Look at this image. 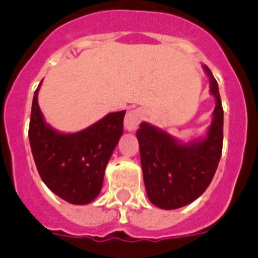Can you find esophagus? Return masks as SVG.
I'll list each match as a JSON object with an SVG mask.
<instances>
[{
    "instance_id": "obj_1",
    "label": "esophagus",
    "mask_w": 258,
    "mask_h": 258,
    "mask_svg": "<svg viewBox=\"0 0 258 258\" xmlns=\"http://www.w3.org/2000/svg\"><path fill=\"white\" fill-rule=\"evenodd\" d=\"M143 118V113L141 109H132L129 112L126 113L125 116V120H124V126L126 131L129 132H133L136 131L140 122L142 121Z\"/></svg>"
}]
</instances>
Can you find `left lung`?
Here are the masks:
<instances>
[{
	"instance_id": "8db88e82",
	"label": "left lung",
	"mask_w": 258,
	"mask_h": 258,
	"mask_svg": "<svg viewBox=\"0 0 258 258\" xmlns=\"http://www.w3.org/2000/svg\"><path fill=\"white\" fill-rule=\"evenodd\" d=\"M203 68L216 99L213 120L206 137L183 143L149 122H141L137 131L146 192L150 202L161 209L181 208L197 200L212 182L220 163L222 103L217 81L207 66Z\"/></svg>"
}]
</instances>
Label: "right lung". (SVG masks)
<instances>
[{"label": "right lung", "instance_id": "right-lung-1", "mask_svg": "<svg viewBox=\"0 0 258 258\" xmlns=\"http://www.w3.org/2000/svg\"><path fill=\"white\" fill-rule=\"evenodd\" d=\"M32 102L29 143L38 174L47 187L76 206L99 195L109 157L122 136L125 111L111 112L84 131L61 133L45 121L38 89Z\"/></svg>", "mask_w": 258, "mask_h": 258}]
</instances>
